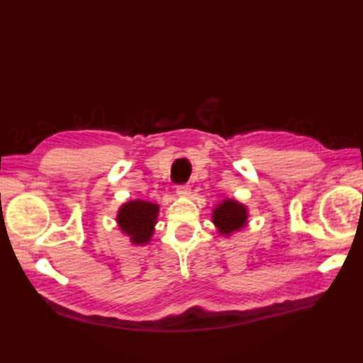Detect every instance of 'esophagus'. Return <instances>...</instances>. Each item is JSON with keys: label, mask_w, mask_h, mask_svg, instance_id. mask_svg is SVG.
Returning a JSON list of instances; mask_svg holds the SVG:
<instances>
[{"label": "esophagus", "mask_w": 363, "mask_h": 363, "mask_svg": "<svg viewBox=\"0 0 363 363\" xmlns=\"http://www.w3.org/2000/svg\"><path fill=\"white\" fill-rule=\"evenodd\" d=\"M177 195H180V196H188L189 194H191V186L189 184H180V186H177Z\"/></svg>", "instance_id": "esophagus-1"}]
</instances>
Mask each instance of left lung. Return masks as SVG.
Segmentation results:
<instances>
[{
	"label": "left lung",
	"instance_id": "left-lung-1",
	"mask_svg": "<svg viewBox=\"0 0 363 363\" xmlns=\"http://www.w3.org/2000/svg\"><path fill=\"white\" fill-rule=\"evenodd\" d=\"M248 208L233 199H225L212 212V223L223 236H232L248 224Z\"/></svg>",
	"mask_w": 363,
	"mask_h": 363
}]
</instances>
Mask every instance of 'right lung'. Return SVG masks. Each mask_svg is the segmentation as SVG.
Masks as SVG:
<instances>
[{
	"label": "right lung",
	"mask_w": 363,
	"mask_h": 363,
	"mask_svg": "<svg viewBox=\"0 0 363 363\" xmlns=\"http://www.w3.org/2000/svg\"><path fill=\"white\" fill-rule=\"evenodd\" d=\"M159 204L145 200H130L119 207L116 224L133 245H147L155 235Z\"/></svg>",
	"instance_id": "obj_1"
}]
</instances>
